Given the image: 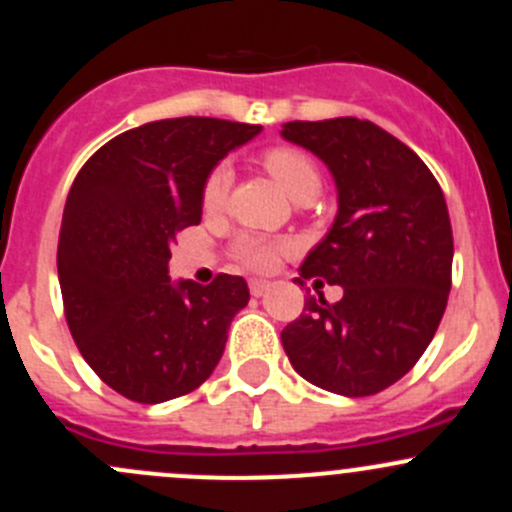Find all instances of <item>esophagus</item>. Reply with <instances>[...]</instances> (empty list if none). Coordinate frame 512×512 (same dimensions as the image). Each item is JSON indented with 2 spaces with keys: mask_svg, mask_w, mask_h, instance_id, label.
Listing matches in <instances>:
<instances>
[{
  "mask_svg": "<svg viewBox=\"0 0 512 512\" xmlns=\"http://www.w3.org/2000/svg\"><path fill=\"white\" fill-rule=\"evenodd\" d=\"M267 287H270V285H267L265 280H252L250 282V294H252V297H262V294L267 292Z\"/></svg>",
  "mask_w": 512,
  "mask_h": 512,
  "instance_id": "obj_1",
  "label": "esophagus"
}]
</instances>
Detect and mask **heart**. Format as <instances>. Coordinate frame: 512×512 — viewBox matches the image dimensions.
<instances>
[{"instance_id":"b5f03b06","label":"heart","mask_w":512,"mask_h":512,"mask_svg":"<svg viewBox=\"0 0 512 512\" xmlns=\"http://www.w3.org/2000/svg\"><path fill=\"white\" fill-rule=\"evenodd\" d=\"M262 165L267 168V173L275 178V183L289 195V198L297 203V200L307 198V195H317L322 188V178H319V170L314 165V160L307 153L297 151V148L277 146L262 156ZM230 168L227 165H218L213 173L208 175L203 185V208L208 213H215L225 205L227 190H230ZM285 250L282 242H270L262 240V237L245 235L235 242L232 252H235L237 260L245 267L255 272H267L275 267L277 257Z\"/></svg>"}]
</instances>
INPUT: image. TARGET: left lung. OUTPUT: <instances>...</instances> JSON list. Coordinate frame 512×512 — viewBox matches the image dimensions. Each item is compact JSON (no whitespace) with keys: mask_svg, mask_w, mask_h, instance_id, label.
Listing matches in <instances>:
<instances>
[{"mask_svg":"<svg viewBox=\"0 0 512 512\" xmlns=\"http://www.w3.org/2000/svg\"><path fill=\"white\" fill-rule=\"evenodd\" d=\"M282 138L327 165L339 203L294 282L322 277L344 289L334 304L322 292L304 299L282 347L319 389L379 394L414 369L446 312L453 232L443 190L409 146L371 121H289Z\"/></svg>","mask_w":512,"mask_h":512,"instance_id":"obj_1","label":"left lung"}]
</instances>
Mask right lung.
<instances>
[{
  "label": "right lung",
  "mask_w": 512,
  "mask_h": 512,
  "mask_svg": "<svg viewBox=\"0 0 512 512\" xmlns=\"http://www.w3.org/2000/svg\"><path fill=\"white\" fill-rule=\"evenodd\" d=\"M262 126L185 116L131 128L86 160L59 232V285L86 364L126 399L160 404L198 389L250 302L242 277L168 275L175 235L200 223L203 185Z\"/></svg>",
  "instance_id": "right-lung-1"
}]
</instances>
